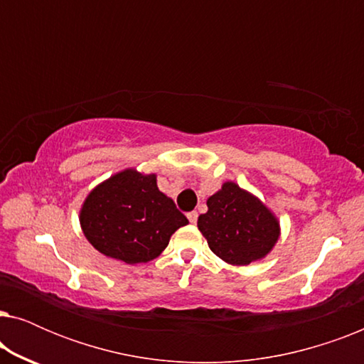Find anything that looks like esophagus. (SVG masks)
<instances>
[{"label": "esophagus", "mask_w": 364, "mask_h": 364, "mask_svg": "<svg viewBox=\"0 0 364 364\" xmlns=\"http://www.w3.org/2000/svg\"><path fill=\"white\" fill-rule=\"evenodd\" d=\"M187 218H188V222L191 223H197V218H198V213L193 210V212H188L187 213Z\"/></svg>", "instance_id": "1"}]
</instances>
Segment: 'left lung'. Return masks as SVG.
Masks as SVG:
<instances>
[{
	"mask_svg": "<svg viewBox=\"0 0 364 364\" xmlns=\"http://www.w3.org/2000/svg\"><path fill=\"white\" fill-rule=\"evenodd\" d=\"M207 207V213L198 217V230L210 250L232 265L260 260L278 240L277 218L237 183H223L222 191L208 198Z\"/></svg>",
	"mask_w": 364,
	"mask_h": 364,
	"instance_id": "8db88e82",
	"label": "left lung"
}]
</instances>
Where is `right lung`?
<instances>
[{
	"mask_svg": "<svg viewBox=\"0 0 364 364\" xmlns=\"http://www.w3.org/2000/svg\"><path fill=\"white\" fill-rule=\"evenodd\" d=\"M188 220L157 188L156 176L129 168L102 182L84 202L81 225L92 247L134 265L161 255Z\"/></svg>",
	"mask_w": 364,
	"mask_h": 364,
	"instance_id": "1",
	"label": "right lung"
}]
</instances>
